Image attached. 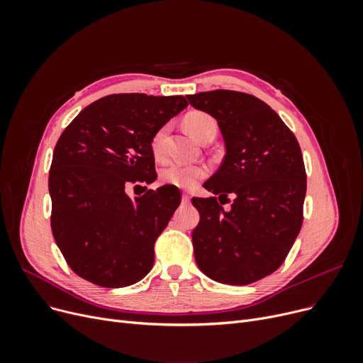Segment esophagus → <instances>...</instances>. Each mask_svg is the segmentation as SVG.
Masks as SVG:
<instances>
[{
  "label": "esophagus",
  "mask_w": 363,
  "mask_h": 363,
  "mask_svg": "<svg viewBox=\"0 0 363 363\" xmlns=\"http://www.w3.org/2000/svg\"><path fill=\"white\" fill-rule=\"evenodd\" d=\"M189 200H191V196H189L188 193H184L182 194V203L186 204V203H189Z\"/></svg>",
  "instance_id": "1"
}]
</instances>
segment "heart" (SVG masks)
<instances>
[{"mask_svg": "<svg viewBox=\"0 0 363 363\" xmlns=\"http://www.w3.org/2000/svg\"><path fill=\"white\" fill-rule=\"evenodd\" d=\"M186 130L191 135L200 141L207 132L218 129L216 121L204 111H191L186 114L184 119ZM167 133V126H162L156 130L155 135L151 138V151L155 157L162 159L164 155V140ZM208 174V167L201 163L186 164V163H178L172 162L162 167L160 170V179L167 184L179 188H193L199 181L206 178Z\"/></svg>", "mask_w": 363, "mask_h": 363, "instance_id": "1", "label": "heart"}]
</instances>
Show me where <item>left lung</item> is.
Instances as JSON below:
<instances>
[{"instance_id": "obj_1", "label": "left lung", "mask_w": 363, "mask_h": 363, "mask_svg": "<svg viewBox=\"0 0 363 363\" xmlns=\"http://www.w3.org/2000/svg\"><path fill=\"white\" fill-rule=\"evenodd\" d=\"M211 114L226 147L225 159L204 188L219 201L235 197L226 213L216 197L193 199L200 222L194 256L208 278L247 285L275 272L300 233L306 170L294 133L255 95L216 89L186 95Z\"/></svg>"}]
</instances>
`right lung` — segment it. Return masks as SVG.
Listing matches in <instances>:
<instances>
[{"label":"right lung","instance_id":"add662e5","mask_svg":"<svg viewBox=\"0 0 363 363\" xmlns=\"http://www.w3.org/2000/svg\"><path fill=\"white\" fill-rule=\"evenodd\" d=\"M186 106L182 95L113 94L63 130L48 177L51 231L76 275L119 289L151 271L155 242L181 193L174 185L144 186L147 193L130 199L126 189L157 178L151 138Z\"/></svg>","mask_w":363,"mask_h":363}]
</instances>
